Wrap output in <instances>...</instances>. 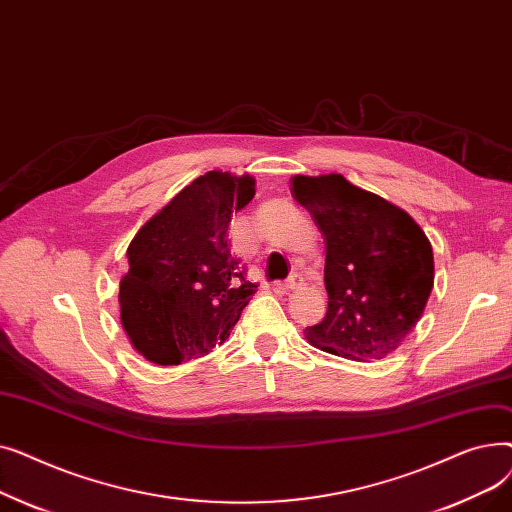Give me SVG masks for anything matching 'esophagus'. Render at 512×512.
<instances>
[{"label":"esophagus","instance_id":"esophagus-1","mask_svg":"<svg viewBox=\"0 0 512 512\" xmlns=\"http://www.w3.org/2000/svg\"><path fill=\"white\" fill-rule=\"evenodd\" d=\"M303 286V278L299 276V274H292L280 288L284 290V292H290V290H297V288H301Z\"/></svg>","mask_w":512,"mask_h":512}]
</instances>
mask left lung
<instances>
[{
  "mask_svg": "<svg viewBox=\"0 0 512 512\" xmlns=\"http://www.w3.org/2000/svg\"><path fill=\"white\" fill-rule=\"evenodd\" d=\"M290 193L326 240L328 313L305 338L336 357L386 359L417 326L434 288L425 232L407 211L342 174H299Z\"/></svg>",
  "mask_w": 512,
  "mask_h": 512,
  "instance_id": "obj_1",
  "label": "left lung"
}]
</instances>
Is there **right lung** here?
Masks as SVG:
<instances>
[{
	"mask_svg": "<svg viewBox=\"0 0 512 512\" xmlns=\"http://www.w3.org/2000/svg\"><path fill=\"white\" fill-rule=\"evenodd\" d=\"M255 195L251 176H199L132 238L120 282L130 344L155 365H180L220 346L255 292L230 251L232 213Z\"/></svg>",
	"mask_w": 512,
	"mask_h": 512,
	"instance_id": "1",
	"label": "right lung"
}]
</instances>
